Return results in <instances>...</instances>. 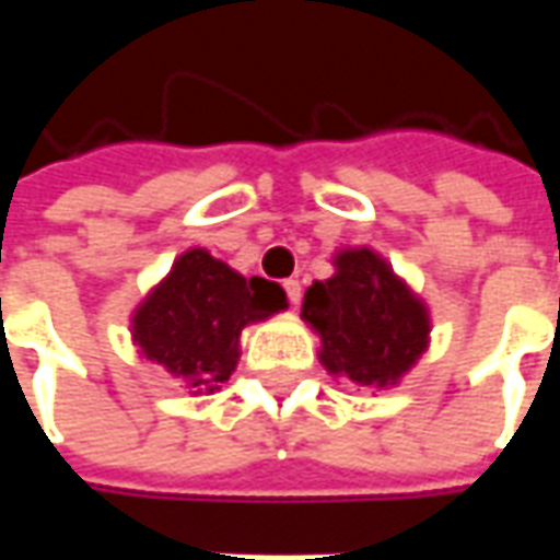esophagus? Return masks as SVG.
<instances>
[{
  "label": "esophagus",
  "mask_w": 560,
  "mask_h": 560,
  "mask_svg": "<svg viewBox=\"0 0 560 560\" xmlns=\"http://www.w3.org/2000/svg\"><path fill=\"white\" fill-rule=\"evenodd\" d=\"M284 291H288V300H291V305H300V296H303V288H300V281L288 279V281H284Z\"/></svg>",
  "instance_id": "obj_1"
}]
</instances>
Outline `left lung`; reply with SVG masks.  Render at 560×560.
Instances as JSON below:
<instances>
[{"label":"left lung","instance_id":"left-lung-1","mask_svg":"<svg viewBox=\"0 0 560 560\" xmlns=\"http://www.w3.org/2000/svg\"><path fill=\"white\" fill-rule=\"evenodd\" d=\"M332 267L303 300L320 365L360 387H396L429 348V305L375 248H341Z\"/></svg>","mask_w":560,"mask_h":560}]
</instances>
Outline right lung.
<instances>
[{"label": "right lung", "mask_w": 560, "mask_h": 560, "mask_svg": "<svg viewBox=\"0 0 560 560\" xmlns=\"http://www.w3.org/2000/svg\"><path fill=\"white\" fill-rule=\"evenodd\" d=\"M284 308L288 296L276 281L245 279L207 248H188L135 308L131 341L200 396L233 375L243 329Z\"/></svg>", "instance_id": "right-lung-1"}]
</instances>
